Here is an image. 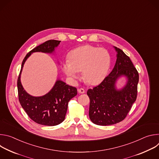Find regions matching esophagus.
I'll return each instance as SVG.
<instances>
[{
    "label": "esophagus",
    "instance_id": "1",
    "mask_svg": "<svg viewBox=\"0 0 159 159\" xmlns=\"http://www.w3.org/2000/svg\"><path fill=\"white\" fill-rule=\"evenodd\" d=\"M78 92L80 94H84L85 93V90L83 89V88H80V89H78Z\"/></svg>",
    "mask_w": 159,
    "mask_h": 159
}]
</instances>
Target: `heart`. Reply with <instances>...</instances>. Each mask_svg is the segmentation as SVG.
I'll return each mask as SVG.
<instances>
[{"instance_id": "heart-1", "label": "heart", "mask_w": 159, "mask_h": 159, "mask_svg": "<svg viewBox=\"0 0 159 159\" xmlns=\"http://www.w3.org/2000/svg\"><path fill=\"white\" fill-rule=\"evenodd\" d=\"M111 64L109 52L104 48L85 45L72 51L70 60L63 64L65 73L72 79H77L82 71L84 79L89 84L101 82L108 72Z\"/></svg>"}]
</instances>
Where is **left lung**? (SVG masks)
<instances>
[{"mask_svg": "<svg viewBox=\"0 0 159 159\" xmlns=\"http://www.w3.org/2000/svg\"><path fill=\"white\" fill-rule=\"evenodd\" d=\"M114 48L117 59L112 70L100 84L87 92L90 99L89 118L98 125H111L122 121L137 97L139 72L129 57L121 49ZM123 75L127 77V82L118 90L116 82Z\"/></svg>", "mask_w": 159, "mask_h": 159, "instance_id": "1", "label": "left lung"}]
</instances>
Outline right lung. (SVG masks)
I'll return each instance as SVG.
<instances>
[{"mask_svg":"<svg viewBox=\"0 0 159 159\" xmlns=\"http://www.w3.org/2000/svg\"><path fill=\"white\" fill-rule=\"evenodd\" d=\"M60 41L50 39L33 48L25 57L17 79L19 101L28 116L38 124L55 126L63 121L69 101L77 94L75 87L57 80L50 91L43 96L34 97L28 94L20 82V74L28 58L34 52L52 53Z\"/></svg>","mask_w":159,"mask_h":159,"instance_id":"right-lung-1","label":"right lung"}]
</instances>
